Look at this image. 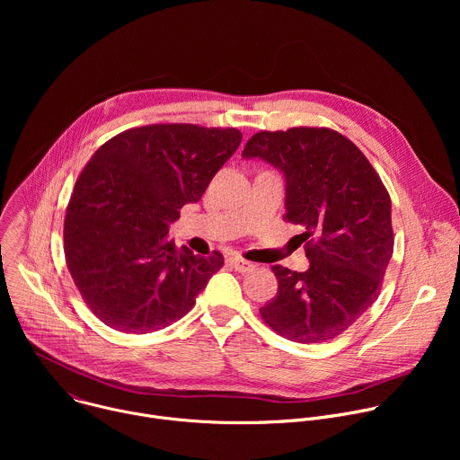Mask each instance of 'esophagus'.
Wrapping results in <instances>:
<instances>
[{
    "label": "esophagus",
    "instance_id": "34e87169",
    "mask_svg": "<svg viewBox=\"0 0 460 460\" xmlns=\"http://www.w3.org/2000/svg\"><path fill=\"white\" fill-rule=\"evenodd\" d=\"M227 264L233 268V270H236L238 273H247V271H251L254 266L251 264V261H247V260H243L242 256H229L227 258Z\"/></svg>",
    "mask_w": 460,
    "mask_h": 460
}]
</instances>
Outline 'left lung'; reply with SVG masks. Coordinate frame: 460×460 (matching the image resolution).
Listing matches in <instances>:
<instances>
[{
    "label": "left lung",
    "instance_id": "left-lung-1",
    "mask_svg": "<svg viewBox=\"0 0 460 460\" xmlns=\"http://www.w3.org/2000/svg\"><path fill=\"white\" fill-rule=\"evenodd\" d=\"M242 156L284 172V220L304 227L309 258L304 273L271 268L279 291L260 316L293 342L333 341L378 298L395 242L389 192L362 151L327 127L260 130Z\"/></svg>",
    "mask_w": 460,
    "mask_h": 460
}]
</instances>
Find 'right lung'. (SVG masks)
Returning <instances> with one entry per match:
<instances>
[{
  "mask_svg": "<svg viewBox=\"0 0 460 460\" xmlns=\"http://www.w3.org/2000/svg\"><path fill=\"white\" fill-rule=\"evenodd\" d=\"M240 142L234 127L155 123L123 130L93 155L71 194L63 249L84 302L105 325L135 335L164 330L224 266L222 252L192 254L167 233Z\"/></svg>",
  "mask_w": 460,
  "mask_h": 460,
  "instance_id": "right-lung-1",
  "label": "right lung"
}]
</instances>
